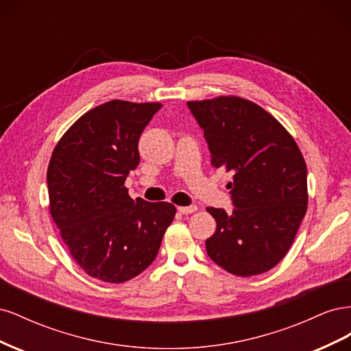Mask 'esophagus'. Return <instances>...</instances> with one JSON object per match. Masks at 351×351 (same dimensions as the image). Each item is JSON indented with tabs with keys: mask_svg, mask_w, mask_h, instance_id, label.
Instances as JSON below:
<instances>
[{
	"mask_svg": "<svg viewBox=\"0 0 351 351\" xmlns=\"http://www.w3.org/2000/svg\"><path fill=\"white\" fill-rule=\"evenodd\" d=\"M196 209H197V208H196L195 205H192V206H178V208H177V210L180 212V214H183V215L193 214V212H195Z\"/></svg>",
	"mask_w": 351,
	"mask_h": 351,
	"instance_id": "obj_1",
	"label": "esophagus"
}]
</instances>
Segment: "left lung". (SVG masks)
<instances>
[{"label": "left lung", "mask_w": 351, "mask_h": 351, "mask_svg": "<svg viewBox=\"0 0 351 351\" xmlns=\"http://www.w3.org/2000/svg\"><path fill=\"white\" fill-rule=\"evenodd\" d=\"M215 168L232 174V210L206 208L217 230L208 256L239 277L274 268L307 209V169L293 137L259 105L237 97L190 101Z\"/></svg>", "instance_id": "left-lung-1"}]
</instances>
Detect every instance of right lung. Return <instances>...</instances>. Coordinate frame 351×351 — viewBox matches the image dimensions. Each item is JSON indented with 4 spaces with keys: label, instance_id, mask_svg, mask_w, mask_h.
Listing matches in <instances>:
<instances>
[{
    "label": "right lung",
    "instance_id": "right-lung-1",
    "mask_svg": "<svg viewBox=\"0 0 351 351\" xmlns=\"http://www.w3.org/2000/svg\"><path fill=\"white\" fill-rule=\"evenodd\" d=\"M161 104L110 101L61 137L47 173L49 209L80 268L124 282L155 261L176 215L167 202L133 200L124 182L139 165V137Z\"/></svg>",
    "mask_w": 351,
    "mask_h": 351
}]
</instances>
